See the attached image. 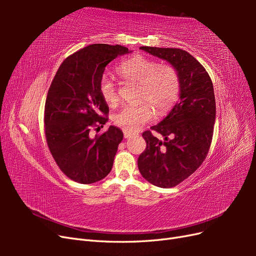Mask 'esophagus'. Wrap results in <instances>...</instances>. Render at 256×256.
<instances>
[{"mask_svg":"<svg viewBox=\"0 0 256 256\" xmlns=\"http://www.w3.org/2000/svg\"><path fill=\"white\" fill-rule=\"evenodd\" d=\"M131 136H132V134L129 132V131L124 130V138H130Z\"/></svg>","mask_w":256,"mask_h":256,"instance_id":"obj_1","label":"esophagus"}]
</instances>
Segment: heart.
<instances>
[{
    "mask_svg": "<svg viewBox=\"0 0 256 256\" xmlns=\"http://www.w3.org/2000/svg\"><path fill=\"white\" fill-rule=\"evenodd\" d=\"M116 72L124 79L140 84L138 102H146L125 106L114 115L115 125L126 131L134 132L148 122L154 116L152 106L157 113L166 112L180 95V74L170 64H160L156 60L138 54L122 60L116 67ZM99 92L108 104L118 102V88L106 76L99 81Z\"/></svg>",
    "mask_w": 256,
    "mask_h": 256,
    "instance_id": "b5f03b06",
    "label": "heart"
}]
</instances>
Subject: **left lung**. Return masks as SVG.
I'll return each mask as SVG.
<instances>
[{
	"label": "left lung",
	"instance_id": "left-lung-1",
	"mask_svg": "<svg viewBox=\"0 0 256 256\" xmlns=\"http://www.w3.org/2000/svg\"><path fill=\"white\" fill-rule=\"evenodd\" d=\"M140 49L166 60L180 74V100L166 118L150 128L164 141L150 130L144 131L146 148L138 159V171L147 182L160 188H172L194 173L207 156L216 120L214 85L206 69L187 51ZM168 135L172 138L168 139Z\"/></svg>",
	"mask_w": 256,
	"mask_h": 256
}]
</instances>
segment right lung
I'll list each match as a JSON object with an SVG mask.
<instances>
[{
    "label": "right lung",
    "instance_id": "right-lung-1",
    "mask_svg": "<svg viewBox=\"0 0 256 256\" xmlns=\"http://www.w3.org/2000/svg\"><path fill=\"white\" fill-rule=\"evenodd\" d=\"M120 44H94L69 56L58 67L44 104V134L52 157L67 177L92 184L111 172L122 131L110 126L92 138L108 120L109 106L99 92L106 66L129 53Z\"/></svg>",
    "mask_w": 256,
    "mask_h": 256
}]
</instances>
